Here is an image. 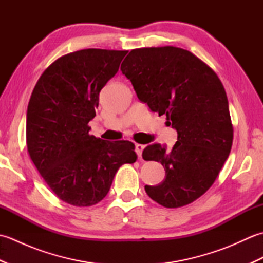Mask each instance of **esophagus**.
Listing matches in <instances>:
<instances>
[{
    "label": "esophagus",
    "instance_id": "obj_1",
    "mask_svg": "<svg viewBox=\"0 0 263 263\" xmlns=\"http://www.w3.org/2000/svg\"><path fill=\"white\" fill-rule=\"evenodd\" d=\"M144 146L143 144H140V143H136V153L138 155L139 158H141V155H142V150H143Z\"/></svg>",
    "mask_w": 263,
    "mask_h": 263
}]
</instances>
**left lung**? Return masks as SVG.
Instances as JSON below:
<instances>
[{
    "label": "left lung",
    "mask_w": 263,
    "mask_h": 263,
    "mask_svg": "<svg viewBox=\"0 0 263 263\" xmlns=\"http://www.w3.org/2000/svg\"><path fill=\"white\" fill-rule=\"evenodd\" d=\"M121 71L138 98L166 115L177 131L171 150L155 143L144 160L164 166L165 178L147 194L165 208H180L208 191L230 156L233 124L225 88L216 72L180 47H143L128 53Z\"/></svg>",
    "instance_id": "left-lung-1"
}]
</instances>
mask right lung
<instances>
[{"mask_svg": "<svg viewBox=\"0 0 263 263\" xmlns=\"http://www.w3.org/2000/svg\"><path fill=\"white\" fill-rule=\"evenodd\" d=\"M127 51L88 48L63 55L39 78L27 109V149L55 195L90 206L108 193L117 170L137 160L135 144L89 135L99 92Z\"/></svg>", "mask_w": 263, "mask_h": 263, "instance_id": "1", "label": "right lung"}]
</instances>
